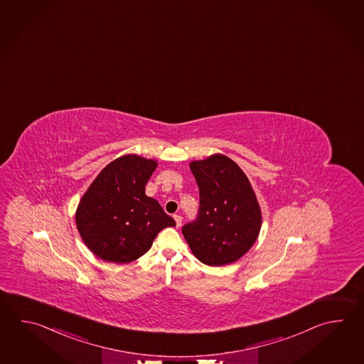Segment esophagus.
<instances>
[{"mask_svg": "<svg viewBox=\"0 0 364 364\" xmlns=\"http://www.w3.org/2000/svg\"><path fill=\"white\" fill-rule=\"evenodd\" d=\"M173 219H175V222H176V227H180V225H181V219H183V218L178 215V214H175V215H173Z\"/></svg>", "mask_w": 364, "mask_h": 364, "instance_id": "34e87169", "label": "esophagus"}]
</instances>
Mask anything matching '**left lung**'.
<instances>
[{
  "label": "left lung",
  "instance_id": "1",
  "mask_svg": "<svg viewBox=\"0 0 364 364\" xmlns=\"http://www.w3.org/2000/svg\"><path fill=\"white\" fill-rule=\"evenodd\" d=\"M200 189L196 219L183 235L197 259L224 266L240 259L259 235V205L245 173L228 156H208L191 164Z\"/></svg>",
  "mask_w": 364,
  "mask_h": 364
}]
</instances>
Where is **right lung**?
Listing matches in <instances>:
<instances>
[{
	"label": "right lung",
	"instance_id": "1",
	"mask_svg": "<svg viewBox=\"0 0 364 364\" xmlns=\"http://www.w3.org/2000/svg\"><path fill=\"white\" fill-rule=\"evenodd\" d=\"M156 162L120 156L98 173L82 196L76 225L82 241L101 259L129 263L148 252L156 235L176 225L158 200L145 194Z\"/></svg>",
	"mask_w": 364,
	"mask_h": 364
}]
</instances>
